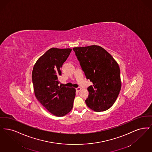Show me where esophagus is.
<instances>
[{"mask_svg":"<svg viewBox=\"0 0 152 152\" xmlns=\"http://www.w3.org/2000/svg\"><path fill=\"white\" fill-rule=\"evenodd\" d=\"M76 90H77V91H78V92H79V91H80V90H81V88H80V87H77V88H76Z\"/></svg>","mask_w":152,"mask_h":152,"instance_id":"obj_1","label":"esophagus"}]
</instances>
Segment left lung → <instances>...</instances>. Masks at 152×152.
<instances>
[{"label": "left lung", "instance_id": "obj_1", "mask_svg": "<svg viewBox=\"0 0 152 152\" xmlns=\"http://www.w3.org/2000/svg\"><path fill=\"white\" fill-rule=\"evenodd\" d=\"M73 50L86 78L93 82V85L87 88V106L96 112L107 110L113 104L121 90L118 63L101 46L76 47Z\"/></svg>", "mask_w": 152, "mask_h": 152}]
</instances>
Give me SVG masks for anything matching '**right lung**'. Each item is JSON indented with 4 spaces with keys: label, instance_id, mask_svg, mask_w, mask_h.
<instances>
[{
    "label": "right lung",
    "instance_id": "right-lung-1",
    "mask_svg": "<svg viewBox=\"0 0 152 152\" xmlns=\"http://www.w3.org/2000/svg\"><path fill=\"white\" fill-rule=\"evenodd\" d=\"M72 52L71 49L51 48L46 51L33 67L32 79L37 99L46 110L56 116L70 112L75 96L73 87L59 86L61 68Z\"/></svg>",
    "mask_w": 152,
    "mask_h": 152
}]
</instances>
